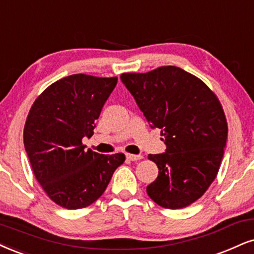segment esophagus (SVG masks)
<instances>
[{
	"label": "esophagus",
	"instance_id": "obj_1",
	"mask_svg": "<svg viewBox=\"0 0 254 254\" xmlns=\"http://www.w3.org/2000/svg\"><path fill=\"white\" fill-rule=\"evenodd\" d=\"M126 158H127V160H129V161H137V160H141L142 155L141 154H137V155H135V154H126Z\"/></svg>",
	"mask_w": 254,
	"mask_h": 254
}]
</instances>
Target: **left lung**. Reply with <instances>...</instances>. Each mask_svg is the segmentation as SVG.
<instances>
[{"label": "left lung", "instance_id": "obj_1", "mask_svg": "<svg viewBox=\"0 0 254 254\" xmlns=\"http://www.w3.org/2000/svg\"><path fill=\"white\" fill-rule=\"evenodd\" d=\"M120 79L166 145L164 153L148 155L159 175L147 194L165 208L186 207L213 183L223 160L227 122L220 102L201 80L174 65Z\"/></svg>", "mask_w": 254, "mask_h": 254}]
</instances>
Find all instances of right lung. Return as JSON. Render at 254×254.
<instances>
[{
	"label": "right lung",
	"mask_w": 254,
	"mask_h": 254,
	"mask_svg": "<svg viewBox=\"0 0 254 254\" xmlns=\"http://www.w3.org/2000/svg\"><path fill=\"white\" fill-rule=\"evenodd\" d=\"M117 83L118 77L69 75L49 86L28 114L24 149L37 181L62 207L83 208L96 201L124 164L122 153L102 155L82 145Z\"/></svg>",
	"instance_id": "1"
}]
</instances>
